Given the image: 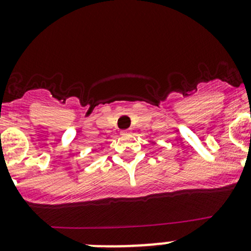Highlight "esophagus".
<instances>
[{
	"label": "esophagus",
	"instance_id": "obj_1",
	"mask_svg": "<svg viewBox=\"0 0 251 251\" xmlns=\"http://www.w3.org/2000/svg\"><path fill=\"white\" fill-rule=\"evenodd\" d=\"M130 132H131L130 130H123V131H121V135L126 136V135H128V133H130Z\"/></svg>",
	"mask_w": 251,
	"mask_h": 251
}]
</instances>
